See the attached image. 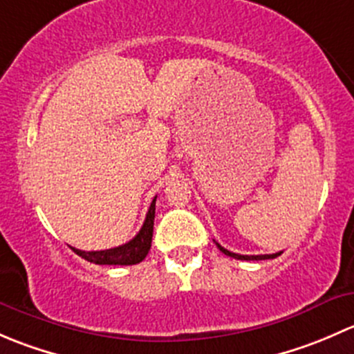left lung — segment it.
Wrapping results in <instances>:
<instances>
[{
    "label": "left lung",
    "mask_w": 354,
    "mask_h": 354,
    "mask_svg": "<svg viewBox=\"0 0 354 354\" xmlns=\"http://www.w3.org/2000/svg\"><path fill=\"white\" fill-rule=\"evenodd\" d=\"M217 248L221 250V252L224 253V255L227 257H233V259H238V260H267V259H276V257L281 255L279 253H272V255H240V253H233L230 252V250H226L224 246H221L219 243H216Z\"/></svg>",
    "instance_id": "obj_1"
}]
</instances>
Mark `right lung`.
<instances>
[{
    "label": "right lung",
    "instance_id": "right-lung-1",
    "mask_svg": "<svg viewBox=\"0 0 354 354\" xmlns=\"http://www.w3.org/2000/svg\"><path fill=\"white\" fill-rule=\"evenodd\" d=\"M156 198L152 200L149 212L145 216L144 226L137 233L133 240L128 243L116 246L109 250H99V252H84V250L71 248L78 257L87 262L99 263V266H135L147 257L152 243V233H154V217H156Z\"/></svg>",
    "mask_w": 354,
    "mask_h": 354
}]
</instances>
